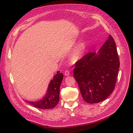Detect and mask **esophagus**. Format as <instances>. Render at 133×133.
Segmentation results:
<instances>
[{
  "mask_svg": "<svg viewBox=\"0 0 133 133\" xmlns=\"http://www.w3.org/2000/svg\"><path fill=\"white\" fill-rule=\"evenodd\" d=\"M69 75H70L69 71H68V70H66V71H65V76H69Z\"/></svg>",
  "mask_w": 133,
  "mask_h": 133,
  "instance_id": "obj_1",
  "label": "esophagus"
}]
</instances>
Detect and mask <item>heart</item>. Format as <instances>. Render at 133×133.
<instances>
[{
	"label": "heart",
	"instance_id": "obj_1",
	"mask_svg": "<svg viewBox=\"0 0 133 133\" xmlns=\"http://www.w3.org/2000/svg\"><path fill=\"white\" fill-rule=\"evenodd\" d=\"M85 48H86V45H85V43H81L78 46L77 49H76V54L79 55V56L82 55L85 50Z\"/></svg>",
	"mask_w": 133,
	"mask_h": 133
}]
</instances>
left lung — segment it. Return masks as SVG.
<instances>
[{
  "label": "left lung",
  "mask_w": 133,
  "mask_h": 133,
  "mask_svg": "<svg viewBox=\"0 0 133 133\" xmlns=\"http://www.w3.org/2000/svg\"><path fill=\"white\" fill-rule=\"evenodd\" d=\"M120 62L110 35L97 53H89L75 63L74 75L83 99L89 104L101 102L113 91Z\"/></svg>",
  "instance_id": "8db88e82"
}]
</instances>
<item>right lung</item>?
Instances as JSON below:
<instances>
[{
    "label": "right lung",
    "instance_id": "right-lung-1",
    "mask_svg": "<svg viewBox=\"0 0 133 133\" xmlns=\"http://www.w3.org/2000/svg\"><path fill=\"white\" fill-rule=\"evenodd\" d=\"M63 79V74L58 71L53 79L50 80L46 94L42 99L35 102L24 100L32 106L42 109H49L55 108L59 101L60 87Z\"/></svg>",
    "mask_w": 133,
    "mask_h": 133
}]
</instances>
